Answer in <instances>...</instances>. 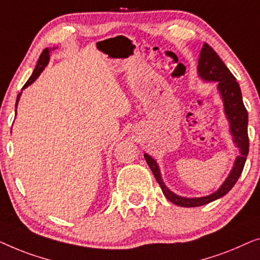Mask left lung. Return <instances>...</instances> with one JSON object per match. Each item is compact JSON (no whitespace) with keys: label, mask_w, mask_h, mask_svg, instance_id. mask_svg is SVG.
<instances>
[{"label":"left lung","mask_w":260,"mask_h":260,"mask_svg":"<svg viewBox=\"0 0 260 260\" xmlns=\"http://www.w3.org/2000/svg\"><path fill=\"white\" fill-rule=\"evenodd\" d=\"M198 74L205 81H215L218 82V90L221 95L222 102H224V111L230 122V132L233 137V142L239 148V155L236 158L235 165H233L229 177L226 178L218 191L212 193L210 196L200 197V198H184V197L177 196L167 186L164 184L158 164L151 155L145 153V160L148 164L149 168L154 174L156 181L159 182L160 187L166 198L178 206L181 207H197L206 205L211 202H214L226 193L230 192L233 186L238 180L243 168L246 161L248 154V135H247V111L245 108L243 98H241V90L239 83L230 69L226 67L221 58L214 52L211 46L206 42L204 43L200 56L198 60Z\"/></svg>","instance_id":"left-lung-1"}]
</instances>
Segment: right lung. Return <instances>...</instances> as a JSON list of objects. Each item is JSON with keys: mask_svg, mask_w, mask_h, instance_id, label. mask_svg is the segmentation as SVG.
<instances>
[{"mask_svg": "<svg viewBox=\"0 0 260 260\" xmlns=\"http://www.w3.org/2000/svg\"><path fill=\"white\" fill-rule=\"evenodd\" d=\"M53 49H54V48H53ZM49 52H50V49H48V48H46L45 50H43L42 54H41V55H40V57H39L38 64H36V67H35V69H34V72H32L31 76H30V78H29L28 81L25 82V85L23 86V88H22V89L27 88V87H28L29 85H31V83L34 82L35 80L39 78L40 74H41L42 71H43V69H45L46 66L48 64V62H49ZM20 96H21V93H19V95H17V99H16V104H15L16 107H17V104H19Z\"/></svg>", "mask_w": 260, "mask_h": 260, "instance_id": "obj_1", "label": "right lung"}]
</instances>
